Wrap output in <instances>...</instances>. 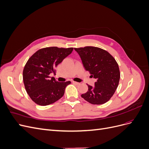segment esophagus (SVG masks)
Instances as JSON below:
<instances>
[{
  "label": "esophagus",
  "mask_w": 149,
  "mask_h": 149,
  "mask_svg": "<svg viewBox=\"0 0 149 149\" xmlns=\"http://www.w3.org/2000/svg\"><path fill=\"white\" fill-rule=\"evenodd\" d=\"M72 83H73V84H76V85H78V84H79V83H78V82H76V81H72Z\"/></svg>",
  "instance_id": "esophagus-1"
}]
</instances>
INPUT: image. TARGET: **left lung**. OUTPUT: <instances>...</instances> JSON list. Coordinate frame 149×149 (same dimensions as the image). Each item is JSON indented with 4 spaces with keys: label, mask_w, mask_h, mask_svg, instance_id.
<instances>
[{
    "label": "left lung",
    "mask_w": 149,
    "mask_h": 149,
    "mask_svg": "<svg viewBox=\"0 0 149 149\" xmlns=\"http://www.w3.org/2000/svg\"><path fill=\"white\" fill-rule=\"evenodd\" d=\"M85 70L96 79L94 86L88 84V91L81 97L93 104H102L113 96L119 85L120 71L118 63L111 54L102 48L85 47L74 48Z\"/></svg>",
    "instance_id": "1"
}]
</instances>
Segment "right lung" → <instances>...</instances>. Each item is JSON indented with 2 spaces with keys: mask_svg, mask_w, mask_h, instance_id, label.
<instances>
[{
  "mask_svg": "<svg viewBox=\"0 0 149 149\" xmlns=\"http://www.w3.org/2000/svg\"><path fill=\"white\" fill-rule=\"evenodd\" d=\"M73 48L51 47L38 49L28 60L23 71L26 91L33 102L40 106H47L59 100L64 95L70 81L58 82L49 74L68 56Z\"/></svg>",
  "mask_w": 149,
  "mask_h": 149,
  "instance_id": "1",
  "label": "right lung"
}]
</instances>
